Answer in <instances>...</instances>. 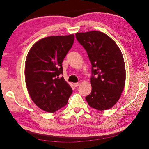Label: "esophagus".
Segmentation results:
<instances>
[{
  "label": "esophagus",
  "mask_w": 149,
  "mask_h": 149,
  "mask_svg": "<svg viewBox=\"0 0 149 149\" xmlns=\"http://www.w3.org/2000/svg\"><path fill=\"white\" fill-rule=\"evenodd\" d=\"M79 85H80V83H75V84H74V86H75V87H77L79 86Z\"/></svg>",
  "instance_id": "obj_1"
}]
</instances>
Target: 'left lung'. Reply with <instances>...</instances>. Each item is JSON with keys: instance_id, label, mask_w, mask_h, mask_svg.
<instances>
[{"instance_id": "obj_1", "label": "left lung", "mask_w": 149, "mask_h": 149, "mask_svg": "<svg viewBox=\"0 0 149 149\" xmlns=\"http://www.w3.org/2000/svg\"><path fill=\"white\" fill-rule=\"evenodd\" d=\"M75 37L87 51L92 65V90L85 99L95 109H109L119 100L125 86L122 52L110 37L100 31L77 33Z\"/></svg>"}]
</instances>
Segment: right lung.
Segmentation results:
<instances>
[{
	"mask_svg": "<svg viewBox=\"0 0 149 149\" xmlns=\"http://www.w3.org/2000/svg\"><path fill=\"white\" fill-rule=\"evenodd\" d=\"M74 41V35L50 36L39 40L27 54L25 79L30 97L37 107L54 112L67 104L72 89L60 77L62 63Z\"/></svg>",
	"mask_w": 149,
	"mask_h": 149,
	"instance_id": "obj_1",
	"label": "right lung"
}]
</instances>
